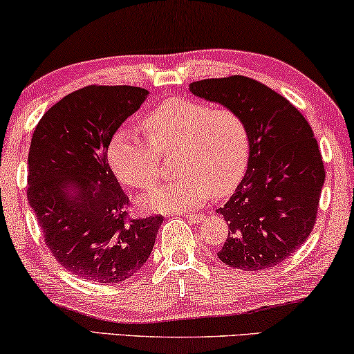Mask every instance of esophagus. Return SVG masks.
Instances as JSON below:
<instances>
[{"label": "esophagus", "mask_w": 354, "mask_h": 354, "mask_svg": "<svg viewBox=\"0 0 354 354\" xmlns=\"http://www.w3.org/2000/svg\"><path fill=\"white\" fill-rule=\"evenodd\" d=\"M184 216H186V219H189V223H192V224H200V223H203L205 219H207V216H205V214L187 213V214H184Z\"/></svg>", "instance_id": "esophagus-1"}]
</instances>
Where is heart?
<instances>
[{"mask_svg":"<svg viewBox=\"0 0 354 354\" xmlns=\"http://www.w3.org/2000/svg\"><path fill=\"white\" fill-rule=\"evenodd\" d=\"M146 141L119 129L111 136L106 157L124 186L149 187L159 178V156L176 152L170 183L159 184L138 198L151 213L194 209L230 194L243 178L250 159V131L245 119L230 108L186 98L167 100L143 119Z\"/></svg>","mask_w":354,"mask_h":354,"instance_id":"1","label":"heart"}]
</instances>
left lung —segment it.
Segmentation results:
<instances>
[{
	"mask_svg": "<svg viewBox=\"0 0 354 354\" xmlns=\"http://www.w3.org/2000/svg\"><path fill=\"white\" fill-rule=\"evenodd\" d=\"M194 97L235 109L250 131L246 173L223 208L229 236L223 263L267 270L305 243L315 225L324 165L312 127L297 108L245 76L189 84Z\"/></svg>",
	"mask_w": 354,
	"mask_h": 354,
	"instance_id": "8db88e82",
	"label": "left lung"
}]
</instances>
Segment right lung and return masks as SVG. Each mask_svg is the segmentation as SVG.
<instances>
[{
	"mask_svg": "<svg viewBox=\"0 0 354 354\" xmlns=\"http://www.w3.org/2000/svg\"><path fill=\"white\" fill-rule=\"evenodd\" d=\"M149 92L88 86L63 97L36 125L28 152V203L52 254L68 272L120 283L149 259L162 216L127 219L129 197L106 151Z\"/></svg>",
	"mask_w": 354,
	"mask_h": 354,
	"instance_id": "add662e5",
	"label": "right lung"
}]
</instances>
